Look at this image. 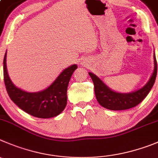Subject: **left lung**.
I'll return each mask as SVG.
<instances>
[{"mask_svg":"<svg viewBox=\"0 0 158 158\" xmlns=\"http://www.w3.org/2000/svg\"><path fill=\"white\" fill-rule=\"evenodd\" d=\"M154 71L148 83L143 88L130 93H120L113 91L108 87L100 78L89 72L94 86V93L98 102L109 110H125L135 107L147 97L156 80L157 64L155 53H154Z\"/></svg>","mask_w":158,"mask_h":158,"instance_id":"obj_1","label":"left lung"}]
</instances>
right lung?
<instances>
[{
  "label": "right lung",
  "instance_id": "right-lung-1",
  "mask_svg": "<svg viewBox=\"0 0 158 158\" xmlns=\"http://www.w3.org/2000/svg\"><path fill=\"white\" fill-rule=\"evenodd\" d=\"M7 51L4 58V81L10 98L21 109L32 116L49 118L60 115L67 106V91L73 71V64L64 69L48 88L38 92H28L17 88L10 80L6 64Z\"/></svg>",
  "mask_w": 158,
  "mask_h": 158
}]
</instances>
